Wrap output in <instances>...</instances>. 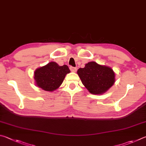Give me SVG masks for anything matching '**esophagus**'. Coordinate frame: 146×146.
Listing matches in <instances>:
<instances>
[{"mask_svg":"<svg viewBox=\"0 0 146 146\" xmlns=\"http://www.w3.org/2000/svg\"><path fill=\"white\" fill-rule=\"evenodd\" d=\"M70 70L72 72H76L77 71V68H76V67H73V66H70Z\"/></svg>","mask_w":146,"mask_h":146,"instance_id":"esophagus-1","label":"esophagus"}]
</instances>
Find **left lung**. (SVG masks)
I'll list each match as a JSON object with an SVG mask.
<instances>
[{"label": "left lung", "instance_id": "left-lung-1", "mask_svg": "<svg viewBox=\"0 0 146 146\" xmlns=\"http://www.w3.org/2000/svg\"><path fill=\"white\" fill-rule=\"evenodd\" d=\"M78 74L86 89L93 94H103L113 85L115 81L112 69L101 65L95 61L86 63L78 70Z\"/></svg>", "mask_w": 146, "mask_h": 146}]
</instances>
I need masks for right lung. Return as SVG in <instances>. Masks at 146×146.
<instances>
[{
  "instance_id": "right-lung-1",
  "label": "right lung",
  "mask_w": 146,
  "mask_h": 146,
  "mask_svg": "<svg viewBox=\"0 0 146 146\" xmlns=\"http://www.w3.org/2000/svg\"><path fill=\"white\" fill-rule=\"evenodd\" d=\"M70 72L67 65L60 66L52 61L37 68L34 73V78L38 87L43 90L52 92L62 84L65 76Z\"/></svg>"
}]
</instances>
